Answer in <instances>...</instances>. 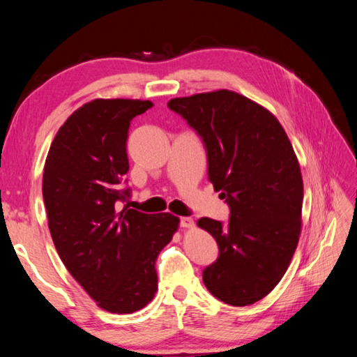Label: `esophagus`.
Returning a JSON list of instances; mask_svg holds the SVG:
<instances>
[{
	"mask_svg": "<svg viewBox=\"0 0 357 357\" xmlns=\"http://www.w3.org/2000/svg\"><path fill=\"white\" fill-rule=\"evenodd\" d=\"M179 225L184 227V229H192V227L195 225V222H193V219L190 216H185V218H181Z\"/></svg>",
	"mask_w": 357,
	"mask_h": 357,
	"instance_id": "obj_1",
	"label": "esophagus"
}]
</instances>
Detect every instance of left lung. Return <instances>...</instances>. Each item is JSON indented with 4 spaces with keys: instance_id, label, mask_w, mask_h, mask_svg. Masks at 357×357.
<instances>
[{
    "instance_id": "8db88e82",
    "label": "left lung",
    "mask_w": 357,
    "mask_h": 357,
    "mask_svg": "<svg viewBox=\"0 0 357 357\" xmlns=\"http://www.w3.org/2000/svg\"><path fill=\"white\" fill-rule=\"evenodd\" d=\"M199 135L208 181L230 207L229 224L201 218L219 256L202 271L207 290L233 307L265 298L290 265L301 234V167L273 113L230 90L169 101Z\"/></svg>"
}]
</instances>
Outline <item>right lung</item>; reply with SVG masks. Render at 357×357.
Segmentation results:
<instances>
[{
  "label": "right lung",
  "instance_id": "add662e5",
  "mask_svg": "<svg viewBox=\"0 0 357 357\" xmlns=\"http://www.w3.org/2000/svg\"><path fill=\"white\" fill-rule=\"evenodd\" d=\"M151 105L84 104L58 130L44 165L43 198L56 252L90 298L118 314L138 312L153 299L158 255L179 224L170 213L118 208V201L130 196L121 188L128 172V127Z\"/></svg>",
  "mask_w": 357,
  "mask_h": 357
}]
</instances>
